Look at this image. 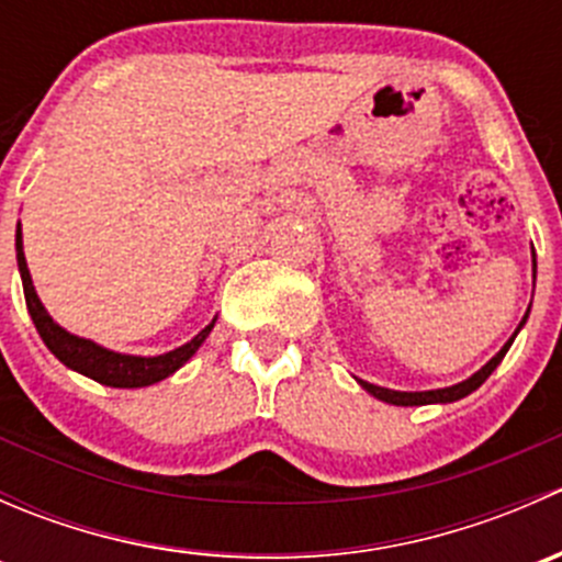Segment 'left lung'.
<instances>
[{"label": "left lung", "instance_id": "1", "mask_svg": "<svg viewBox=\"0 0 562 562\" xmlns=\"http://www.w3.org/2000/svg\"><path fill=\"white\" fill-rule=\"evenodd\" d=\"M532 277H536V252H532ZM527 313H530V310H527ZM525 321H527V315L522 317V323H519V328L525 326ZM519 328H517V331H519ZM517 331H514V337H517ZM514 337L508 339V342L501 348V353L492 356V359L486 361V364L481 367V370L475 372V375H470L468 381L457 383V386L435 389V391H391V389H381V386H375V383H367V381H359V383H361V389H367L372 396H378V400L389 402V405H405L407 407V405H432V402H457V400H462V396H468L470 391L479 389L481 383H484L486 378H490L492 372H495V367L501 364L503 356H506L508 348H512Z\"/></svg>", "mask_w": 562, "mask_h": 562}]
</instances>
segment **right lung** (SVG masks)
Segmentation results:
<instances>
[{
	"mask_svg": "<svg viewBox=\"0 0 562 562\" xmlns=\"http://www.w3.org/2000/svg\"><path fill=\"white\" fill-rule=\"evenodd\" d=\"M15 258H19L21 282H24L26 310H30L32 321H35V328L40 337H43L45 348H48L65 367L92 378V381L103 383V386L140 389V386H151V383L166 381L168 375H173L181 364H187V361L192 359V353L201 348L203 339H206L209 331L214 328V321H212L203 331H198L190 342L171 350V353H162V356L113 353V350L92 342V339H83V337H76V334L65 331L59 323H54V317L45 313L43 302H40L35 293V285H32L30 269H26L21 225L19 231H15Z\"/></svg>",
	"mask_w": 562,
	"mask_h": 562,
	"instance_id": "right-lung-1",
	"label": "right lung"
}]
</instances>
